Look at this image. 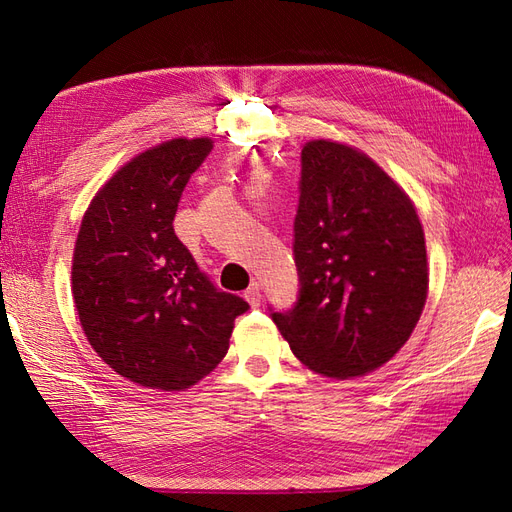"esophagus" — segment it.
I'll return each instance as SVG.
<instances>
[{"instance_id": "34e87169", "label": "esophagus", "mask_w": 512, "mask_h": 512, "mask_svg": "<svg viewBox=\"0 0 512 512\" xmlns=\"http://www.w3.org/2000/svg\"><path fill=\"white\" fill-rule=\"evenodd\" d=\"M260 299H262V288L258 282H252L250 288L245 290V301L250 303L252 307H258L260 305Z\"/></svg>"}]
</instances>
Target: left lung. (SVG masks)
<instances>
[{
    "label": "left lung",
    "instance_id": "8db88e82",
    "mask_svg": "<svg viewBox=\"0 0 512 512\" xmlns=\"http://www.w3.org/2000/svg\"><path fill=\"white\" fill-rule=\"evenodd\" d=\"M294 260L299 301L271 318L307 369L359 378L408 342L429 290L425 232L406 190L365 151L303 145Z\"/></svg>",
    "mask_w": 512,
    "mask_h": 512
}]
</instances>
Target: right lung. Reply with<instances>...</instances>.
<instances>
[{
  "mask_svg": "<svg viewBox=\"0 0 512 512\" xmlns=\"http://www.w3.org/2000/svg\"><path fill=\"white\" fill-rule=\"evenodd\" d=\"M209 136H177L138 153L91 198L72 254L83 333L119 376L185 391L222 363L247 305L218 292L173 228Z\"/></svg>",
  "mask_w": 512,
  "mask_h": 512,
  "instance_id": "add662e5",
  "label": "right lung"
}]
</instances>
